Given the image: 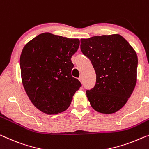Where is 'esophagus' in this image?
Returning <instances> with one entry per match:
<instances>
[{"label": "esophagus", "instance_id": "obj_1", "mask_svg": "<svg viewBox=\"0 0 149 149\" xmlns=\"http://www.w3.org/2000/svg\"><path fill=\"white\" fill-rule=\"evenodd\" d=\"M79 80L80 81V82H81V84L83 83V77H82V76H80V77H79Z\"/></svg>", "mask_w": 149, "mask_h": 149}]
</instances>
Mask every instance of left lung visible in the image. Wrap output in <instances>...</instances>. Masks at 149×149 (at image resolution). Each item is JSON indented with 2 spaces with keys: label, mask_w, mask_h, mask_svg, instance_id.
Listing matches in <instances>:
<instances>
[{
  "label": "left lung",
  "mask_w": 149,
  "mask_h": 149,
  "mask_svg": "<svg viewBox=\"0 0 149 149\" xmlns=\"http://www.w3.org/2000/svg\"><path fill=\"white\" fill-rule=\"evenodd\" d=\"M83 54L96 74L94 87L86 90L92 107L112 114L125 105L136 83L138 58L135 51L118 34L81 39Z\"/></svg>",
  "instance_id": "1"
}]
</instances>
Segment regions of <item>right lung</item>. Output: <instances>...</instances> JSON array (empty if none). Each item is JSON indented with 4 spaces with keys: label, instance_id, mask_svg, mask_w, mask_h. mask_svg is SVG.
<instances>
[{
    "label": "right lung",
    "instance_id": "right-lung-1",
    "mask_svg": "<svg viewBox=\"0 0 149 149\" xmlns=\"http://www.w3.org/2000/svg\"><path fill=\"white\" fill-rule=\"evenodd\" d=\"M78 39L41 33L22 51L20 67L23 87L35 107L56 114L70 106L81 84L72 76L71 58L79 48Z\"/></svg>",
    "mask_w": 149,
    "mask_h": 149
}]
</instances>
